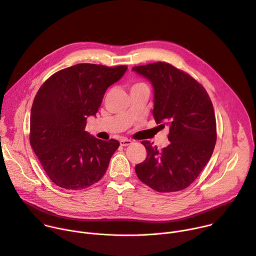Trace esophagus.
I'll use <instances>...</instances> for the list:
<instances>
[{"label": "esophagus", "instance_id": "1", "mask_svg": "<svg viewBox=\"0 0 256 256\" xmlns=\"http://www.w3.org/2000/svg\"><path fill=\"white\" fill-rule=\"evenodd\" d=\"M132 144H133V142L130 140H120V144L122 146H130Z\"/></svg>", "mask_w": 256, "mask_h": 256}]
</instances>
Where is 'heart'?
Here are the masks:
<instances>
[{"mask_svg":"<svg viewBox=\"0 0 256 256\" xmlns=\"http://www.w3.org/2000/svg\"><path fill=\"white\" fill-rule=\"evenodd\" d=\"M142 86H146V84H144V83H140V82H138V83H135L133 86H132V88H136V87H142ZM131 88V89H132Z\"/></svg>","mask_w":256,"mask_h":256,"instance_id":"b5f03b06","label":"heart"}]
</instances>
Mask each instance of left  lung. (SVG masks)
<instances>
[{
	"label": "left lung",
	"mask_w": 256,
	"mask_h": 256,
	"mask_svg": "<svg viewBox=\"0 0 256 256\" xmlns=\"http://www.w3.org/2000/svg\"><path fill=\"white\" fill-rule=\"evenodd\" d=\"M154 87L152 114L169 127V146L158 150L148 140L146 159L135 166L138 178L160 192L182 190L198 178L216 142L213 106L205 88L186 72L166 62L132 68Z\"/></svg>",
	"instance_id": "obj_1"
}]
</instances>
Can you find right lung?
<instances>
[{"mask_svg":"<svg viewBox=\"0 0 256 256\" xmlns=\"http://www.w3.org/2000/svg\"><path fill=\"white\" fill-rule=\"evenodd\" d=\"M126 66L78 64L52 74L40 87L30 110V142L49 178L66 190H83L104 175L120 142L85 131L106 89Z\"/></svg>","mask_w":256,"mask_h":256,"instance_id":"right-lung-1","label":"right lung"}]
</instances>
